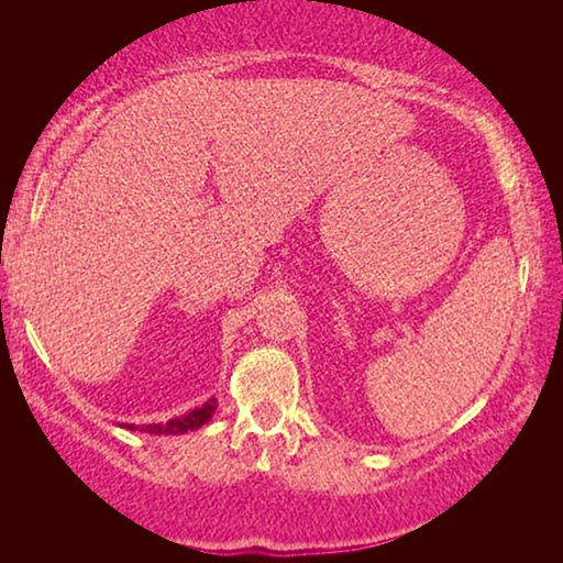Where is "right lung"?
Masks as SVG:
<instances>
[{
    "instance_id": "add662e5",
    "label": "right lung",
    "mask_w": 563,
    "mask_h": 563,
    "mask_svg": "<svg viewBox=\"0 0 563 563\" xmlns=\"http://www.w3.org/2000/svg\"><path fill=\"white\" fill-rule=\"evenodd\" d=\"M213 412H216V399H208L203 407L190 409V412L184 415V417L168 419L166 424H141V427L126 424V427H129V430H141V432H148V434H184L188 430H198V427H203L208 419L213 417Z\"/></svg>"
}]
</instances>
